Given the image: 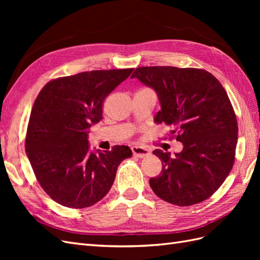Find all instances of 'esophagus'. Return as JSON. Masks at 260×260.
<instances>
[{
	"label": "esophagus",
	"mask_w": 260,
	"mask_h": 260,
	"mask_svg": "<svg viewBox=\"0 0 260 260\" xmlns=\"http://www.w3.org/2000/svg\"><path fill=\"white\" fill-rule=\"evenodd\" d=\"M131 151L133 156L139 157V158H144V157H147L149 154H151V152L143 146H132Z\"/></svg>",
	"instance_id": "1"
}]
</instances>
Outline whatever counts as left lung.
Instances as JSON below:
<instances>
[{
    "instance_id": "1",
    "label": "left lung",
    "mask_w": 260,
    "mask_h": 260,
    "mask_svg": "<svg viewBox=\"0 0 260 260\" xmlns=\"http://www.w3.org/2000/svg\"><path fill=\"white\" fill-rule=\"evenodd\" d=\"M131 78L156 92L160 111L155 122L169 125L170 136L183 144L175 156L153 152L162 170L149 179L152 190L178 206L207 200L230 174L238 143L237 116L223 86L198 68L139 67Z\"/></svg>"
}]
</instances>
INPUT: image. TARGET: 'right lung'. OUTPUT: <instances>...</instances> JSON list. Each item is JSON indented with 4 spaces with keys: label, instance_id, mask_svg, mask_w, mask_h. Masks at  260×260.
I'll return each instance as SVG.
<instances>
[{
    "label": "right lung",
    "instance_id": "1",
    "mask_svg": "<svg viewBox=\"0 0 260 260\" xmlns=\"http://www.w3.org/2000/svg\"><path fill=\"white\" fill-rule=\"evenodd\" d=\"M133 72L93 70L46 83L31 111L26 154L51 199L70 208L90 207L111 190L129 146L90 149L89 130L102 120L105 98Z\"/></svg>",
    "mask_w": 260,
    "mask_h": 260
}]
</instances>
